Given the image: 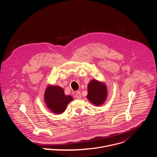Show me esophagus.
<instances>
[{
    "label": "esophagus",
    "instance_id": "34e87169",
    "mask_svg": "<svg viewBox=\"0 0 157 157\" xmlns=\"http://www.w3.org/2000/svg\"><path fill=\"white\" fill-rule=\"evenodd\" d=\"M75 97L76 98L78 99H80L81 98V92L79 91H78L76 92V94H75Z\"/></svg>",
    "mask_w": 157,
    "mask_h": 157
}]
</instances>
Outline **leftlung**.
Returning a JSON list of instances; mask_svg holds the SVG:
<instances>
[{
  "instance_id": "obj_1",
  "label": "left lung",
  "mask_w": 157,
  "mask_h": 157,
  "mask_svg": "<svg viewBox=\"0 0 157 157\" xmlns=\"http://www.w3.org/2000/svg\"><path fill=\"white\" fill-rule=\"evenodd\" d=\"M87 98L95 106L103 104L107 96V89L104 84L97 80H92L88 86Z\"/></svg>"
}]
</instances>
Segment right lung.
<instances>
[{
  "instance_id": "1",
  "label": "right lung",
  "mask_w": 157,
  "mask_h": 157,
  "mask_svg": "<svg viewBox=\"0 0 157 157\" xmlns=\"http://www.w3.org/2000/svg\"><path fill=\"white\" fill-rule=\"evenodd\" d=\"M73 100L70 95H65L63 89L59 86H48L44 93V101L52 113L62 114L68 104Z\"/></svg>"
}]
</instances>
